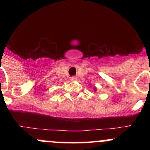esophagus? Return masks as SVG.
<instances>
[{
    "label": "esophagus",
    "mask_w": 150,
    "mask_h": 150,
    "mask_svg": "<svg viewBox=\"0 0 150 150\" xmlns=\"http://www.w3.org/2000/svg\"><path fill=\"white\" fill-rule=\"evenodd\" d=\"M76 80H77V77H76L73 76V77H70V80H71V81H75Z\"/></svg>",
    "instance_id": "1"
}]
</instances>
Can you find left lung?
<instances>
[{"mask_svg":"<svg viewBox=\"0 0 150 150\" xmlns=\"http://www.w3.org/2000/svg\"><path fill=\"white\" fill-rule=\"evenodd\" d=\"M93 89H94V92H97V88H96V87H93Z\"/></svg>","mask_w":150,"mask_h":150,"instance_id":"left-lung-1","label":"left lung"}]
</instances>
